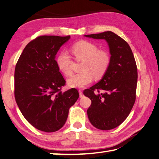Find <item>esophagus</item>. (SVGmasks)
I'll list each match as a JSON object with an SVG mask.
<instances>
[{
	"label": "esophagus",
	"mask_w": 159,
	"mask_h": 159,
	"mask_svg": "<svg viewBox=\"0 0 159 159\" xmlns=\"http://www.w3.org/2000/svg\"><path fill=\"white\" fill-rule=\"evenodd\" d=\"M79 93H80V98H82V97L84 96L83 93H82V90L80 89L79 90Z\"/></svg>",
	"instance_id": "esophagus-1"
}]
</instances>
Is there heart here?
Returning <instances> with one entry per match:
<instances>
[{
    "label": "heart",
    "mask_w": 159,
    "mask_h": 159,
    "mask_svg": "<svg viewBox=\"0 0 159 159\" xmlns=\"http://www.w3.org/2000/svg\"><path fill=\"white\" fill-rule=\"evenodd\" d=\"M77 61H82L81 73L71 76L68 84L71 87L82 88L92 82L95 76L101 78L111 64V56L106 50L99 49L95 44L88 41H80L71 48ZM56 64L61 73L70 76L73 73V61L66 52H61L56 58Z\"/></svg>",
    "instance_id": "b5f03b06"
}]
</instances>
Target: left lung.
<instances>
[{"instance_id":"1","label":"left lung","mask_w":159,"mask_h":159,"mask_svg":"<svg viewBox=\"0 0 159 159\" xmlns=\"http://www.w3.org/2000/svg\"><path fill=\"white\" fill-rule=\"evenodd\" d=\"M104 39L108 44L111 64L102 79L84 95L91 100L87 115L96 128L109 130L117 127L128 117L136 99L137 67L134 55L124 39L112 31L85 35Z\"/></svg>"}]
</instances>
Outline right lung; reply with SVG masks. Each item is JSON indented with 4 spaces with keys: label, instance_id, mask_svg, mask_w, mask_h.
I'll return each instance as SVG.
<instances>
[{
    "label": "right lung",
    "instance_id": "obj_1",
    "mask_svg": "<svg viewBox=\"0 0 159 159\" xmlns=\"http://www.w3.org/2000/svg\"><path fill=\"white\" fill-rule=\"evenodd\" d=\"M70 35H40L27 44L16 63L14 96L24 117L39 130L57 131L65 124L69 109L79 98L76 89L65 86L56 55Z\"/></svg>",
    "mask_w": 159,
    "mask_h": 159
}]
</instances>
